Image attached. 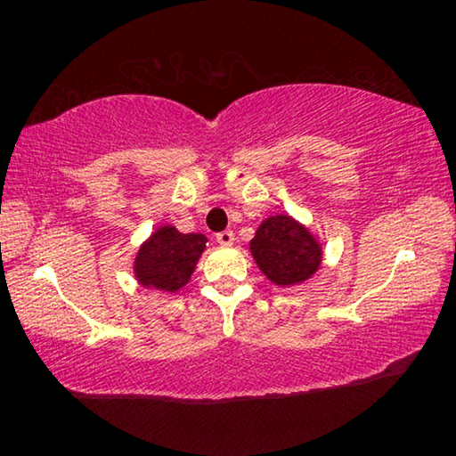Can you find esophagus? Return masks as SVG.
<instances>
[{"instance_id": "obj_1", "label": "esophagus", "mask_w": 456, "mask_h": 456, "mask_svg": "<svg viewBox=\"0 0 456 456\" xmlns=\"http://www.w3.org/2000/svg\"><path fill=\"white\" fill-rule=\"evenodd\" d=\"M235 235L233 231H223V233H217V243L221 245H233Z\"/></svg>"}]
</instances>
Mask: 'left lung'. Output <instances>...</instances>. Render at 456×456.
<instances>
[{"mask_svg": "<svg viewBox=\"0 0 456 456\" xmlns=\"http://www.w3.org/2000/svg\"><path fill=\"white\" fill-rule=\"evenodd\" d=\"M249 251L259 272L281 289L312 280L323 261L320 237L289 213H275L261 221Z\"/></svg>", "mask_w": 456, "mask_h": 456, "instance_id": "1", "label": "left lung"}]
</instances>
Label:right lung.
I'll list each match as a JSON object with an SVG mask.
<instances>
[{"label":"right lung","instance_id":"1","mask_svg":"<svg viewBox=\"0 0 456 456\" xmlns=\"http://www.w3.org/2000/svg\"><path fill=\"white\" fill-rule=\"evenodd\" d=\"M207 235L181 233L175 225H159L138 247L133 273L144 289L176 293L191 281L200 256L207 249Z\"/></svg>","mask_w":456,"mask_h":456}]
</instances>
